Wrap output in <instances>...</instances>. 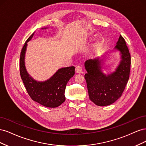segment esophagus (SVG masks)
<instances>
[{
  "instance_id": "obj_1",
  "label": "esophagus",
  "mask_w": 146,
  "mask_h": 146,
  "mask_svg": "<svg viewBox=\"0 0 146 146\" xmlns=\"http://www.w3.org/2000/svg\"><path fill=\"white\" fill-rule=\"evenodd\" d=\"M76 71L77 73L80 74L82 72V68L80 66H77L76 68Z\"/></svg>"
}]
</instances>
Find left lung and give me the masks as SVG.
I'll return each instance as SVG.
<instances>
[{
	"label": "left lung",
	"instance_id": "left-lung-1",
	"mask_svg": "<svg viewBox=\"0 0 146 146\" xmlns=\"http://www.w3.org/2000/svg\"><path fill=\"white\" fill-rule=\"evenodd\" d=\"M114 49L120 52L121 61L115 71L111 74L107 75L102 72L104 59L100 60V57L89 59L85 63L87 71L85 78L90 99L100 107L111 105L120 98L129 78L131 56L121 35Z\"/></svg>",
	"mask_w": 146,
	"mask_h": 146
}]
</instances>
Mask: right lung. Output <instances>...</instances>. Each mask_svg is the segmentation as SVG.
<instances>
[{"mask_svg":"<svg viewBox=\"0 0 146 146\" xmlns=\"http://www.w3.org/2000/svg\"><path fill=\"white\" fill-rule=\"evenodd\" d=\"M47 28H42L46 29ZM35 32L25 42L20 56V74L29 95L32 99L46 107L55 108L66 100L64 92L66 85L75 74V67L59 69L48 80L44 82L35 80L28 73L25 65V54L27 42L32 38Z\"/></svg>","mask_w":146,"mask_h":146,"instance_id":"add662e5","label":"right lung"}]
</instances>
